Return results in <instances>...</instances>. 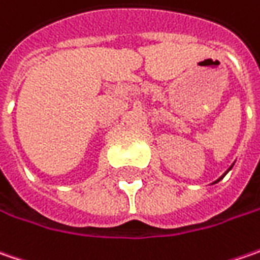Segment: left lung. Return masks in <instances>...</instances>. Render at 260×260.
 Masks as SVG:
<instances>
[{
    "label": "left lung",
    "mask_w": 260,
    "mask_h": 260,
    "mask_svg": "<svg viewBox=\"0 0 260 260\" xmlns=\"http://www.w3.org/2000/svg\"><path fill=\"white\" fill-rule=\"evenodd\" d=\"M230 169H232V166H230V168H229V171H230ZM229 171H227V172H229ZM227 172H225V174H227ZM224 174V175H225ZM224 175H223V176H224ZM223 176H221V178H220V179H223ZM220 179H217V182H218V181H220Z\"/></svg>",
    "instance_id": "left-lung-1"
}]
</instances>
